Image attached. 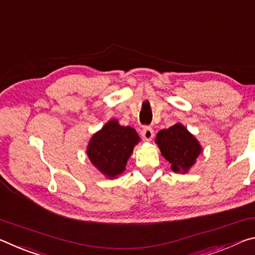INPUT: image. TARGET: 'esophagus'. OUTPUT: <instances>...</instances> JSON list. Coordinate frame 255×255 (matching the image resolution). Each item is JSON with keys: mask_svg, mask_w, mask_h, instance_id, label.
<instances>
[{"mask_svg": "<svg viewBox=\"0 0 255 255\" xmlns=\"http://www.w3.org/2000/svg\"><path fill=\"white\" fill-rule=\"evenodd\" d=\"M141 135H142L143 139L145 141H150L153 137V130L152 128L150 127H144L142 128V131H141Z\"/></svg>", "mask_w": 255, "mask_h": 255, "instance_id": "34e87169", "label": "esophagus"}]
</instances>
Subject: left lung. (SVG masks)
<instances>
[{
	"instance_id": "left-lung-1",
	"label": "left lung",
	"mask_w": 255,
	"mask_h": 255,
	"mask_svg": "<svg viewBox=\"0 0 255 255\" xmlns=\"http://www.w3.org/2000/svg\"><path fill=\"white\" fill-rule=\"evenodd\" d=\"M156 143L176 173L187 172L202 150L198 140L179 123L158 132Z\"/></svg>"
}]
</instances>
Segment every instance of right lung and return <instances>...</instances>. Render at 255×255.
Returning a JSON list of instances; mask_svg holds the SVG:
<instances>
[{"label":"right lung","instance_id":"right-lung-1","mask_svg":"<svg viewBox=\"0 0 255 255\" xmlns=\"http://www.w3.org/2000/svg\"><path fill=\"white\" fill-rule=\"evenodd\" d=\"M140 140L134 128L122 127L112 120L91 137L87 153L90 161L107 177H115L125 169L133 147Z\"/></svg>","mask_w":255,"mask_h":255}]
</instances>
